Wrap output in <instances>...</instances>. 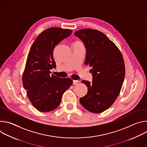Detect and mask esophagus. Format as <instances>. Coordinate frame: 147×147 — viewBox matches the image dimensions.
Listing matches in <instances>:
<instances>
[{"label": "esophagus", "instance_id": "34e87169", "mask_svg": "<svg viewBox=\"0 0 147 147\" xmlns=\"http://www.w3.org/2000/svg\"><path fill=\"white\" fill-rule=\"evenodd\" d=\"M79 82L80 81L78 80H73V84L74 85H77Z\"/></svg>", "mask_w": 147, "mask_h": 147}]
</instances>
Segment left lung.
Returning a JSON list of instances; mask_svg holds the SVG:
<instances>
[{"label": "left lung", "instance_id": "8db88e82", "mask_svg": "<svg viewBox=\"0 0 147 147\" xmlns=\"http://www.w3.org/2000/svg\"><path fill=\"white\" fill-rule=\"evenodd\" d=\"M74 35L86 46L85 65L92 67V74L91 83L82 81L88 92L80 102L87 111L99 113L111 107L120 94L125 76L123 57L114 42L98 30L81 29Z\"/></svg>", "mask_w": 147, "mask_h": 147}]
</instances>
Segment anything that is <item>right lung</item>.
I'll list each match as a JSON object with an SVG mask.
<instances>
[{
  "label": "right lung",
  "mask_w": 147,
  "mask_h": 147,
  "mask_svg": "<svg viewBox=\"0 0 147 147\" xmlns=\"http://www.w3.org/2000/svg\"><path fill=\"white\" fill-rule=\"evenodd\" d=\"M71 32L69 29L48 28L38 36L31 47L23 84L32 105L40 112H50L57 108L63 94L73 84L69 78L50 74V70L56 67L53 57L55 47Z\"/></svg>",
  "instance_id": "1"
}]
</instances>
